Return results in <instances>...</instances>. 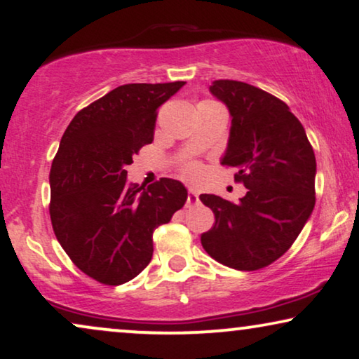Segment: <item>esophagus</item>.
<instances>
[{
	"label": "esophagus",
	"instance_id": "34e87169",
	"mask_svg": "<svg viewBox=\"0 0 359 359\" xmlns=\"http://www.w3.org/2000/svg\"><path fill=\"white\" fill-rule=\"evenodd\" d=\"M201 199H199V194L196 193V191L191 189L189 194H188V201H186V208H193V205L199 204Z\"/></svg>",
	"mask_w": 359,
	"mask_h": 359
}]
</instances>
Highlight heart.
Here are the masks:
<instances>
[{
  "mask_svg": "<svg viewBox=\"0 0 359 359\" xmlns=\"http://www.w3.org/2000/svg\"><path fill=\"white\" fill-rule=\"evenodd\" d=\"M204 104H212V102H204ZM184 175H186V178H189L191 181H196V180H199V176H201V168L198 165H191L186 168Z\"/></svg>",
  "mask_w": 359,
  "mask_h": 359,
  "instance_id": "1",
  "label": "heart"
}]
</instances>
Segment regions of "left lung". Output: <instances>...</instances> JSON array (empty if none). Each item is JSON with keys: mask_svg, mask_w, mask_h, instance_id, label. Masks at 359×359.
<instances>
[{"mask_svg": "<svg viewBox=\"0 0 359 359\" xmlns=\"http://www.w3.org/2000/svg\"><path fill=\"white\" fill-rule=\"evenodd\" d=\"M210 95L227 106L230 132L220 163L235 166L247 194L237 204L201 194L215 225L201 235L225 266L253 271L287 252L316 205V155L287 104L257 86L215 80Z\"/></svg>", "mask_w": 359, "mask_h": 359, "instance_id": "left-lung-1", "label": "left lung"}]
</instances>
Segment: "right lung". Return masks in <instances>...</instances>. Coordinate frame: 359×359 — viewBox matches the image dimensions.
<instances>
[{
	"instance_id": "1",
	"label": "right lung",
	"mask_w": 359,
	"mask_h": 359,
	"mask_svg": "<svg viewBox=\"0 0 359 359\" xmlns=\"http://www.w3.org/2000/svg\"><path fill=\"white\" fill-rule=\"evenodd\" d=\"M184 81L117 86L73 117L50 168V219L72 262L102 284L134 279L154 255V230L188 199L178 180L139 188L126 166L154 142L156 111Z\"/></svg>"
}]
</instances>
